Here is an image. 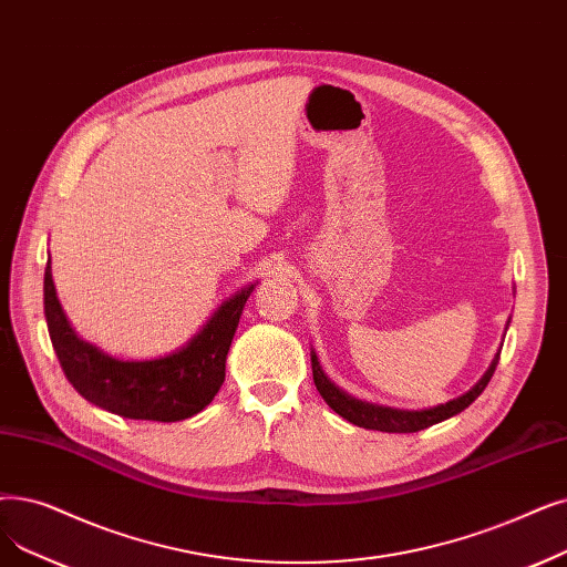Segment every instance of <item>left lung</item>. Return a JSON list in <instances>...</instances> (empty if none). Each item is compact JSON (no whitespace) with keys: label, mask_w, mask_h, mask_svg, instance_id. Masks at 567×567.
<instances>
[{"label":"left lung","mask_w":567,"mask_h":567,"mask_svg":"<svg viewBox=\"0 0 567 567\" xmlns=\"http://www.w3.org/2000/svg\"><path fill=\"white\" fill-rule=\"evenodd\" d=\"M310 359H312V380H315L317 391L322 393V399L327 401V405L333 412H338L342 420H348L350 424L368 429V431L416 433V431H424L433 424L450 420V416L463 412L467 405H471L480 396V393L486 389L488 380L494 378L501 352L494 357V361H491V365H488V371L480 378V382L471 391H465L463 396H458L454 401H447V403L429 408V410H396V408H386V405H375V403H365V401L352 399L324 375L322 365H319L315 352L310 354Z\"/></svg>","instance_id":"1"}]
</instances>
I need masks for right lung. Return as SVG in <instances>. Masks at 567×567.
<instances>
[{
    "label": "right lung",
    "mask_w": 567,
    "mask_h": 567,
    "mask_svg": "<svg viewBox=\"0 0 567 567\" xmlns=\"http://www.w3.org/2000/svg\"><path fill=\"white\" fill-rule=\"evenodd\" d=\"M252 289L236 291L181 350L151 361L113 359L76 336L58 301L51 259L43 276V310L62 371L85 401L127 420L181 422L202 412L223 386L227 354Z\"/></svg>",
    "instance_id": "obj_1"
}]
</instances>
